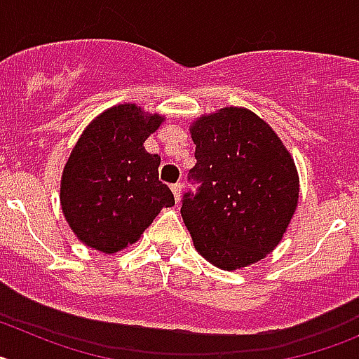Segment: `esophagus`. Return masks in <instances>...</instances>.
Instances as JSON below:
<instances>
[{
    "instance_id": "1",
    "label": "esophagus",
    "mask_w": 359,
    "mask_h": 359,
    "mask_svg": "<svg viewBox=\"0 0 359 359\" xmlns=\"http://www.w3.org/2000/svg\"><path fill=\"white\" fill-rule=\"evenodd\" d=\"M170 190H172L174 199L180 201V198H182V185H180V183H174V185H170Z\"/></svg>"
}]
</instances>
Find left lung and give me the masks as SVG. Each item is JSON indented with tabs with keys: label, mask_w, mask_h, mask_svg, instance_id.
Returning a JSON list of instances; mask_svg holds the SVG:
<instances>
[{
	"label": "left lung",
	"mask_w": 359,
	"mask_h": 359,
	"mask_svg": "<svg viewBox=\"0 0 359 359\" xmlns=\"http://www.w3.org/2000/svg\"><path fill=\"white\" fill-rule=\"evenodd\" d=\"M201 183L182 217L194 248L219 269H243L277 248L298 205L297 165L268 122L223 107L190 123ZM189 177V180H190Z\"/></svg>",
	"instance_id": "1"
}]
</instances>
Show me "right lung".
<instances>
[{"label":"right lung","mask_w":359,"mask_h":359,"mask_svg":"<svg viewBox=\"0 0 359 359\" xmlns=\"http://www.w3.org/2000/svg\"><path fill=\"white\" fill-rule=\"evenodd\" d=\"M165 116L116 104L95 116L73 145L61 177V208L72 231L106 255L135 244L174 196L158 180L160 156L144 144Z\"/></svg>","instance_id":"obj_1"}]
</instances>
